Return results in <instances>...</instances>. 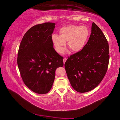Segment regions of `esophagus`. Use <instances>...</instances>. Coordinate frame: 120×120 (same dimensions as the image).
<instances>
[{
    "label": "esophagus",
    "mask_w": 120,
    "mask_h": 120,
    "mask_svg": "<svg viewBox=\"0 0 120 120\" xmlns=\"http://www.w3.org/2000/svg\"><path fill=\"white\" fill-rule=\"evenodd\" d=\"M66 58H64L63 59V63L64 64L65 63V62H66Z\"/></svg>",
    "instance_id": "34e87169"
}]
</instances>
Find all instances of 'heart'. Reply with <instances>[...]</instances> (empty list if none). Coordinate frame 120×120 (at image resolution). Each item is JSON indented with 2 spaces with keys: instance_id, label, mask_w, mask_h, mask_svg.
Masks as SVG:
<instances>
[{
  "instance_id": "obj_1",
  "label": "heart",
  "mask_w": 120,
  "mask_h": 120,
  "mask_svg": "<svg viewBox=\"0 0 120 120\" xmlns=\"http://www.w3.org/2000/svg\"><path fill=\"white\" fill-rule=\"evenodd\" d=\"M59 33L60 36L54 34L52 37L56 51L59 53L63 52L66 42L72 52L81 51L85 46L89 35V30L86 26L71 24L62 27Z\"/></svg>"
}]
</instances>
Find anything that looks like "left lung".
Wrapping results in <instances>:
<instances>
[{"mask_svg":"<svg viewBox=\"0 0 120 120\" xmlns=\"http://www.w3.org/2000/svg\"><path fill=\"white\" fill-rule=\"evenodd\" d=\"M109 60L106 38L93 22L87 43L65 63L67 76L73 88L79 93H86L96 88L106 73Z\"/></svg>","mask_w":120,"mask_h":120,"instance_id":"left-lung-1","label":"left lung"}]
</instances>
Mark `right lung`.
Here are the masks:
<instances>
[{
    "label": "right lung",
    "instance_id": "obj_1",
    "mask_svg": "<svg viewBox=\"0 0 120 120\" xmlns=\"http://www.w3.org/2000/svg\"><path fill=\"white\" fill-rule=\"evenodd\" d=\"M55 27L52 22L36 25L26 33L19 46L17 64L21 78L27 87L37 94L49 91L56 69L63 66V57L53 47Z\"/></svg>",
    "mask_w": 120,
    "mask_h": 120
}]
</instances>
